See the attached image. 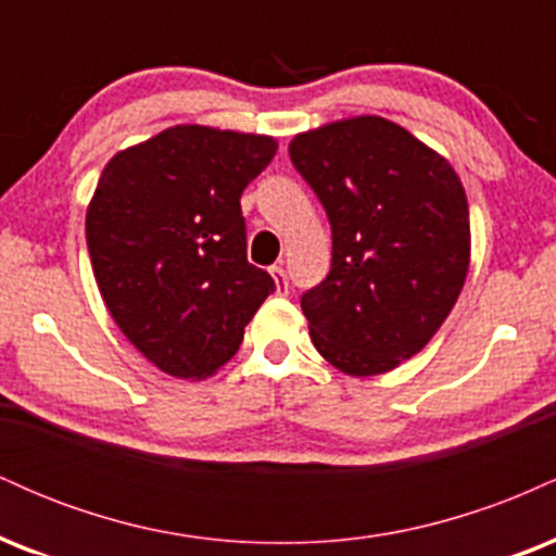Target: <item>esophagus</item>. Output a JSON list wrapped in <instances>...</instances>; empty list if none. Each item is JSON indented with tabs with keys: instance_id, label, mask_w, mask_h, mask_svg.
I'll return each instance as SVG.
<instances>
[{
	"instance_id": "34e87169",
	"label": "esophagus",
	"mask_w": 556,
	"mask_h": 556,
	"mask_svg": "<svg viewBox=\"0 0 556 556\" xmlns=\"http://www.w3.org/2000/svg\"><path fill=\"white\" fill-rule=\"evenodd\" d=\"M271 277H274V282H277V290H279V292H287V271H285V264L271 266Z\"/></svg>"
}]
</instances>
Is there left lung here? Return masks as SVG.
<instances>
[{
    "label": "left lung",
    "mask_w": 556,
    "mask_h": 556,
    "mask_svg": "<svg viewBox=\"0 0 556 556\" xmlns=\"http://www.w3.org/2000/svg\"><path fill=\"white\" fill-rule=\"evenodd\" d=\"M290 159L331 225V269L300 298L311 340L342 374L392 371L429 344L468 277L460 177L376 114L300 132Z\"/></svg>",
    "instance_id": "left-lung-1"
}]
</instances>
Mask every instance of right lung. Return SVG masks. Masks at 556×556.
I'll return each instance as SVG.
<instances>
[{
	"label": "right lung",
	"mask_w": 556,
	"mask_h": 556,
	"mask_svg": "<svg viewBox=\"0 0 556 556\" xmlns=\"http://www.w3.org/2000/svg\"><path fill=\"white\" fill-rule=\"evenodd\" d=\"M277 140L175 125L110 159L86 212L101 298L159 371L201 381L277 290L245 256L240 195Z\"/></svg>",
	"instance_id": "obj_1"
}]
</instances>
